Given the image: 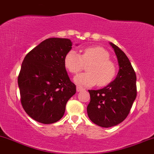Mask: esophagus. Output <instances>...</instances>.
Returning a JSON list of instances; mask_svg holds the SVG:
<instances>
[{"label":"esophagus","instance_id":"obj_1","mask_svg":"<svg viewBox=\"0 0 154 154\" xmlns=\"http://www.w3.org/2000/svg\"><path fill=\"white\" fill-rule=\"evenodd\" d=\"M85 91V89L82 88V87H80V86H77V92H80V91Z\"/></svg>","mask_w":154,"mask_h":154}]
</instances>
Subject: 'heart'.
<instances>
[{"mask_svg":"<svg viewBox=\"0 0 154 154\" xmlns=\"http://www.w3.org/2000/svg\"><path fill=\"white\" fill-rule=\"evenodd\" d=\"M109 54L100 47H87L79 54L72 50L64 57V66L72 74H77L86 67L88 72L76 76L74 81L78 85L90 87L98 83L99 86L107 85L113 80L116 74L115 63L109 60Z\"/></svg>","mask_w":154,"mask_h":154,"instance_id":"obj_1","label":"heart"}]
</instances>
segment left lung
I'll list each match as a JSON object with an SVG mask.
<instances>
[{"instance_id":"obj_1","label":"left lung","mask_w":154,"mask_h":154,"mask_svg":"<svg viewBox=\"0 0 154 154\" xmlns=\"http://www.w3.org/2000/svg\"><path fill=\"white\" fill-rule=\"evenodd\" d=\"M118 59L119 70L116 79L99 90H88L91 102L88 116L92 122L108 128L127 117L137 96L136 74L129 58L121 49L109 42Z\"/></svg>"}]
</instances>
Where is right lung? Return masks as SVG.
<instances>
[{"label":"right lung","instance_id":"add662e5","mask_svg":"<svg viewBox=\"0 0 154 154\" xmlns=\"http://www.w3.org/2000/svg\"><path fill=\"white\" fill-rule=\"evenodd\" d=\"M72 46L69 38H47L28 52L22 63L18 77L22 105L30 118L42 124L59 121L76 93L63 62Z\"/></svg>","mask_w":154,"mask_h":154}]
</instances>
